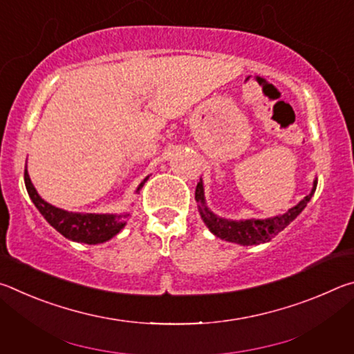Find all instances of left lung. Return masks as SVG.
<instances>
[{
  "mask_svg": "<svg viewBox=\"0 0 354 354\" xmlns=\"http://www.w3.org/2000/svg\"><path fill=\"white\" fill-rule=\"evenodd\" d=\"M317 189V179H314L313 190L310 194L304 196V198L290 207L289 211L274 215V217L268 218H247V220H231L225 217H218L217 214H214L211 209L206 205L205 198V187H203V179L200 178V183L196 184L195 190V200L198 203V212L201 215V220L205 221V225L209 227V231L214 236L220 237L221 241L239 243V245H259L270 242L272 239L284 230L287 225H290L295 220L304 207L308 206V203L313 198L314 192Z\"/></svg>",
  "mask_w": 354,
  "mask_h": 354,
  "instance_id": "left-lung-1",
  "label": "left lung"
}]
</instances>
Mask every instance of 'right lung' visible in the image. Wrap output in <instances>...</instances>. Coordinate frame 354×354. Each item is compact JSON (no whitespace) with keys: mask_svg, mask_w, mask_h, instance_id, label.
Masks as SVG:
<instances>
[{"mask_svg":"<svg viewBox=\"0 0 354 354\" xmlns=\"http://www.w3.org/2000/svg\"><path fill=\"white\" fill-rule=\"evenodd\" d=\"M148 176L139 184L136 192H139L143 184L147 183ZM25 185L29 198L32 200L34 206L44 215V218L50 223L56 231L61 232L64 237L73 242L97 245L111 241L117 236L127 225V218L129 214H84V212H70L65 209L56 207L45 201L37 194L34 184L29 178L28 169L25 167Z\"/></svg>","mask_w":354,"mask_h":354,"instance_id":"1","label":"right lung"}]
</instances>
